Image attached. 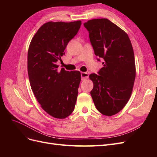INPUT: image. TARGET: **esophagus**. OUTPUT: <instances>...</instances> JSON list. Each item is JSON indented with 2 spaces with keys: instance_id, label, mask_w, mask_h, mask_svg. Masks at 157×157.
Returning <instances> with one entry per match:
<instances>
[{
  "instance_id": "esophagus-1",
  "label": "esophagus",
  "mask_w": 157,
  "mask_h": 157,
  "mask_svg": "<svg viewBox=\"0 0 157 157\" xmlns=\"http://www.w3.org/2000/svg\"><path fill=\"white\" fill-rule=\"evenodd\" d=\"M81 78H82V80H86L88 78V74L87 73L82 72L81 73Z\"/></svg>"
}]
</instances>
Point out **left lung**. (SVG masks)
<instances>
[{
	"label": "left lung",
	"instance_id": "8db88e82",
	"mask_svg": "<svg viewBox=\"0 0 157 157\" xmlns=\"http://www.w3.org/2000/svg\"><path fill=\"white\" fill-rule=\"evenodd\" d=\"M95 55L103 58L99 75H90V94L98 111L105 116L120 112L132 93L136 78L134 50L125 31L106 18L84 23ZM99 60V59H98Z\"/></svg>",
	"mask_w": 157,
	"mask_h": 157
}]
</instances>
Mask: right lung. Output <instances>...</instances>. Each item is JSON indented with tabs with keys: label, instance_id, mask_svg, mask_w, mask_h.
<instances>
[{
	"label": "right lung",
	"instance_id": "1",
	"mask_svg": "<svg viewBox=\"0 0 157 157\" xmlns=\"http://www.w3.org/2000/svg\"><path fill=\"white\" fill-rule=\"evenodd\" d=\"M81 21H48L32 38L28 49L27 71L32 91L44 111L63 119L73 113L81 80L78 71H58L68 42L77 35Z\"/></svg>",
	"mask_w": 157,
	"mask_h": 157
}]
</instances>
